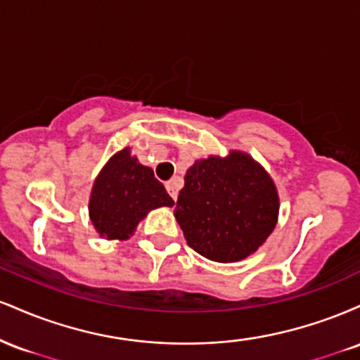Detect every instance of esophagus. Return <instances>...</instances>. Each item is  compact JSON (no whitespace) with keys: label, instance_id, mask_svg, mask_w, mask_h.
Masks as SVG:
<instances>
[{"label":"esophagus","instance_id":"34e87169","mask_svg":"<svg viewBox=\"0 0 360 360\" xmlns=\"http://www.w3.org/2000/svg\"><path fill=\"white\" fill-rule=\"evenodd\" d=\"M179 188H181V181L177 179V177H174V179H171V181H167V183H166V189H167L169 196H171L174 201L177 200V191H179Z\"/></svg>","mask_w":360,"mask_h":360}]
</instances>
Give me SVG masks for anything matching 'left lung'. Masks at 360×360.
Masks as SVG:
<instances>
[{
  "instance_id": "8db88e82",
  "label": "left lung",
  "mask_w": 360,
  "mask_h": 360,
  "mask_svg": "<svg viewBox=\"0 0 360 360\" xmlns=\"http://www.w3.org/2000/svg\"><path fill=\"white\" fill-rule=\"evenodd\" d=\"M272 179L252 157L196 160L184 176L174 217L188 245L214 262H237L266 242L278 221Z\"/></svg>"
}]
</instances>
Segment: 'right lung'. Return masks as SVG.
<instances>
[{
	"instance_id": "1",
	"label": "right lung",
	"mask_w": 360,
	"mask_h": 360,
	"mask_svg": "<svg viewBox=\"0 0 360 360\" xmlns=\"http://www.w3.org/2000/svg\"><path fill=\"white\" fill-rule=\"evenodd\" d=\"M162 183L150 167L139 164L123 148L108 160L91 191L89 218L96 232L108 240H127L150 210L172 206Z\"/></svg>"
}]
</instances>
